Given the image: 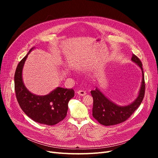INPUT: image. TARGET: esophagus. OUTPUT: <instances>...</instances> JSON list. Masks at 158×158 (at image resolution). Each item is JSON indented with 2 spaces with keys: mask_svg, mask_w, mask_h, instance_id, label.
Instances as JSON below:
<instances>
[{
  "mask_svg": "<svg viewBox=\"0 0 158 158\" xmlns=\"http://www.w3.org/2000/svg\"><path fill=\"white\" fill-rule=\"evenodd\" d=\"M77 94L80 95H81V96H84V95L86 94V93H85V91L84 90H79L77 92Z\"/></svg>",
  "mask_w": 158,
  "mask_h": 158,
  "instance_id": "34e87169",
  "label": "esophagus"
}]
</instances>
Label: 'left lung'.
Segmentation results:
<instances>
[{
  "label": "left lung",
  "mask_w": 158,
  "mask_h": 158,
  "mask_svg": "<svg viewBox=\"0 0 158 158\" xmlns=\"http://www.w3.org/2000/svg\"><path fill=\"white\" fill-rule=\"evenodd\" d=\"M131 60L139 66L142 74L139 92L135 101L127 106H118L108 99L97 86L95 87V89L91 91V94L94 99L93 117L103 125H114L125 121L140 106L144 98L145 82L142 63L140 60L134 54L132 55Z\"/></svg>",
  "instance_id": "obj_1"
}]
</instances>
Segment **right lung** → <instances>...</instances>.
Wrapping results in <instances>:
<instances>
[{
  "label": "right lung",
  "mask_w": 158,
  "mask_h": 158,
  "mask_svg": "<svg viewBox=\"0 0 158 158\" xmlns=\"http://www.w3.org/2000/svg\"><path fill=\"white\" fill-rule=\"evenodd\" d=\"M34 48L30 50L16 68L14 75L16 98L23 111L33 121L47 125H54L66 116L68 103L74 96V91L57 87L45 95H38L27 89L22 78V70L27 55Z\"/></svg>",
  "instance_id": "add662e5"
}]
</instances>
